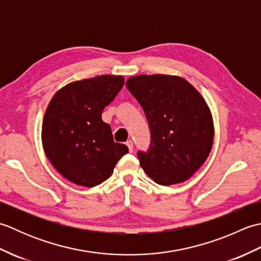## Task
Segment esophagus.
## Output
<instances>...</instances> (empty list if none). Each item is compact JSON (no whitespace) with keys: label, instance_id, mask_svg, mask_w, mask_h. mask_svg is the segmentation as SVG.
Wrapping results in <instances>:
<instances>
[{"label":"esophagus","instance_id":"esophagus-1","mask_svg":"<svg viewBox=\"0 0 261 261\" xmlns=\"http://www.w3.org/2000/svg\"><path fill=\"white\" fill-rule=\"evenodd\" d=\"M126 146H127V148H129V150H130V152H132L134 151V142H132L131 140H127L126 142Z\"/></svg>","mask_w":261,"mask_h":261}]
</instances>
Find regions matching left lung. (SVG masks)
Returning <instances> with one entry per match:
<instances>
[{"label": "left lung", "instance_id": "1", "mask_svg": "<svg viewBox=\"0 0 261 261\" xmlns=\"http://www.w3.org/2000/svg\"><path fill=\"white\" fill-rule=\"evenodd\" d=\"M125 85L145 111L151 132L149 150L138 152L142 169L164 186L191 178L214 139L212 113L203 96L175 75H138Z\"/></svg>", "mask_w": 261, "mask_h": 261}]
</instances>
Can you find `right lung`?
<instances>
[{
    "instance_id": "1",
    "label": "right lung",
    "mask_w": 261,
    "mask_h": 261,
    "mask_svg": "<svg viewBox=\"0 0 261 261\" xmlns=\"http://www.w3.org/2000/svg\"><path fill=\"white\" fill-rule=\"evenodd\" d=\"M123 85L120 75L71 82L48 104L41 129L43 150L55 169L76 185L101 184L129 152L125 145L114 142L111 126L102 120L104 108Z\"/></svg>"
}]
</instances>
